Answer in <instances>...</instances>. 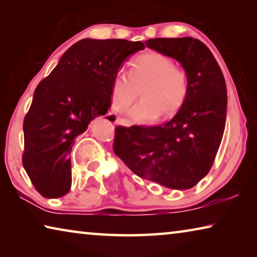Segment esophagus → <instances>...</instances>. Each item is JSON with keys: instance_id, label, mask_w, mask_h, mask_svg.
Here are the masks:
<instances>
[{"instance_id": "1", "label": "esophagus", "mask_w": 257, "mask_h": 257, "mask_svg": "<svg viewBox=\"0 0 257 257\" xmlns=\"http://www.w3.org/2000/svg\"><path fill=\"white\" fill-rule=\"evenodd\" d=\"M115 123L119 124V125H124V127H130V125H132V122H130V121L125 120V119H122V118L116 119L115 120Z\"/></svg>"}]
</instances>
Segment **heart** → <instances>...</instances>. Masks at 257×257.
<instances>
[{
  "instance_id": "b5f03b06",
  "label": "heart",
  "mask_w": 257,
  "mask_h": 257,
  "mask_svg": "<svg viewBox=\"0 0 257 257\" xmlns=\"http://www.w3.org/2000/svg\"><path fill=\"white\" fill-rule=\"evenodd\" d=\"M141 90L143 99L128 111L138 123H151L160 115H172L188 94V79L167 55L150 52L134 61L129 73L120 70L113 78L112 105L122 112L132 105Z\"/></svg>"
}]
</instances>
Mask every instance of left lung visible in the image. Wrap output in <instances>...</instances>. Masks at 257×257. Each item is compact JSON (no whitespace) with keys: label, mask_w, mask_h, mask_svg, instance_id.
<instances>
[{"label":"left lung","mask_w":257,"mask_h":257,"mask_svg":"<svg viewBox=\"0 0 257 257\" xmlns=\"http://www.w3.org/2000/svg\"><path fill=\"white\" fill-rule=\"evenodd\" d=\"M145 44L181 64L188 94L168 122L116 127L113 150L135 175L167 188H193L210 171L223 137L228 105L223 73L196 38H152Z\"/></svg>","instance_id":"obj_1"}]
</instances>
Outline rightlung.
Listing matches in <instances>:
<instances>
[{
	"instance_id": "add662e5",
	"label": "right lung",
	"mask_w": 257,
	"mask_h": 257,
	"mask_svg": "<svg viewBox=\"0 0 257 257\" xmlns=\"http://www.w3.org/2000/svg\"><path fill=\"white\" fill-rule=\"evenodd\" d=\"M144 49L142 42L84 38L38 84L24 120L23 164L42 196L58 198L70 190L76 138L106 114L113 78L129 55Z\"/></svg>"
}]
</instances>
